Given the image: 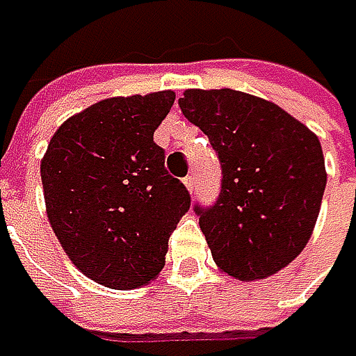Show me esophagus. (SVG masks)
<instances>
[{
    "label": "esophagus",
    "mask_w": 356,
    "mask_h": 356,
    "mask_svg": "<svg viewBox=\"0 0 356 356\" xmlns=\"http://www.w3.org/2000/svg\"><path fill=\"white\" fill-rule=\"evenodd\" d=\"M184 186H186V188H188V192L192 194V192L196 190V179H194V177H192V175H188V177H186V179H184Z\"/></svg>",
    "instance_id": "34e87169"
}]
</instances>
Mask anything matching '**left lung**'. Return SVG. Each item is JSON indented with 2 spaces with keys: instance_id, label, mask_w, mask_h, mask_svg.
<instances>
[{
  "instance_id": "8db88e82",
  "label": "left lung",
  "mask_w": 356,
  "mask_h": 356,
  "mask_svg": "<svg viewBox=\"0 0 356 356\" xmlns=\"http://www.w3.org/2000/svg\"><path fill=\"white\" fill-rule=\"evenodd\" d=\"M184 115L209 137L221 162V192L196 207L221 272L261 281L308 245L327 172L318 137L276 103L232 88H190Z\"/></svg>"
}]
</instances>
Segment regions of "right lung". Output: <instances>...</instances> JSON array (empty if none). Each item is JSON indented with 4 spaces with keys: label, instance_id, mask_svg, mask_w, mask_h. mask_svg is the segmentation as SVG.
<instances>
[{
    "label": "right lung",
    "instance_id": "right-lung-1",
    "mask_svg": "<svg viewBox=\"0 0 356 356\" xmlns=\"http://www.w3.org/2000/svg\"><path fill=\"white\" fill-rule=\"evenodd\" d=\"M172 90L103 99L67 118L42 158L46 215L71 264L109 289H137L164 268L168 238L190 209L164 170L154 133Z\"/></svg>",
    "mask_w": 356,
    "mask_h": 356
}]
</instances>
